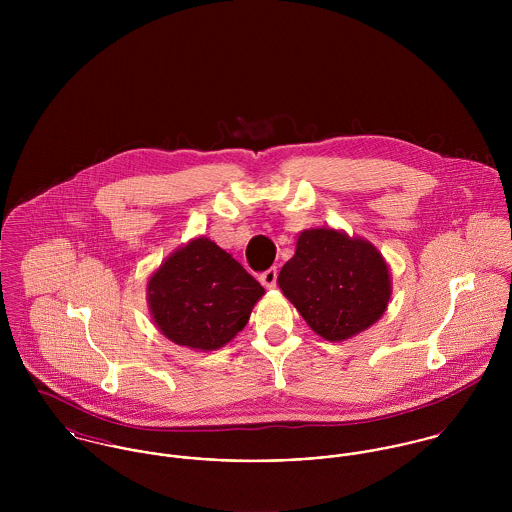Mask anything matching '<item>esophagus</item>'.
Wrapping results in <instances>:
<instances>
[{"label":"esophagus","mask_w":512,"mask_h":512,"mask_svg":"<svg viewBox=\"0 0 512 512\" xmlns=\"http://www.w3.org/2000/svg\"><path fill=\"white\" fill-rule=\"evenodd\" d=\"M260 282L268 288V290H272V288H276V282H278V270L276 268H270V270H266L264 274H260Z\"/></svg>","instance_id":"1"}]
</instances>
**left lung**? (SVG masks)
Returning <instances> with one entry per match:
<instances>
[{"mask_svg": "<svg viewBox=\"0 0 512 512\" xmlns=\"http://www.w3.org/2000/svg\"><path fill=\"white\" fill-rule=\"evenodd\" d=\"M278 284L307 325L327 341H345L376 323L392 293L382 254L335 228L299 232Z\"/></svg>", "mask_w": 512, "mask_h": 512, "instance_id": "1", "label": "left lung"}]
</instances>
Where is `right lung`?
Here are the masks:
<instances>
[{
    "label": "right lung",
    "mask_w": 512,
    "mask_h": 512,
    "mask_svg": "<svg viewBox=\"0 0 512 512\" xmlns=\"http://www.w3.org/2000/svg\"><path fill=\"white\" fill-rule=\"evenodd\" d=\"M264 288L213 240L201 236L175 250L147 282V303L173 343L215 351L250 319Z\"/></svg>",
    "instance_id": "1"
}]
</instances>
